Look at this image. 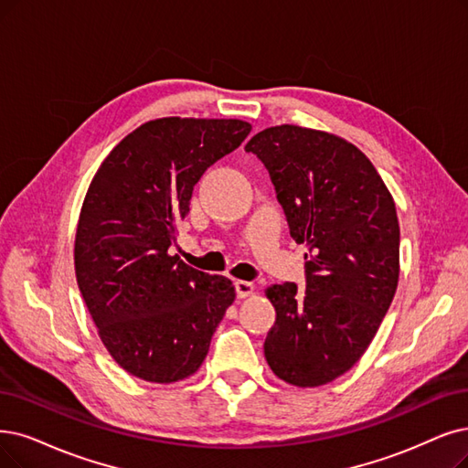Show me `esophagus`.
Masks as SVG:
<instances>
[{
    "mask_svg": "<svg viewBox=\"0 0 468 468\" xmlns=\"http://www.w3.org/2000/svg\"><path fill=\"white\" fill-rule=\"evenodd\" d=\"M236 293L241 299L251 297L255 293V286L253 282H248V280H236Z\"/></svg>",
    "mask_w": 468,
    "mask_h": 468,
    "instance_id": "obj_1",
    "label": "esophagus"
}]
</instances>
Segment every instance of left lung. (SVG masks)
I'll return each mask as SVG.
<instances>
[{
	"mask_svg": "<svg viewBox=\"0 0 468 468\" xmlns=\"http://www.w3.org/2000/svg\"><path fill=\"white\" fill-rule=\"evenodd\" d=\"M246 152L267 166L292 238L307 246V288H267L276 309L267 363L292 386L328 384L363 357L396 295L394 197L361 149L323 130L271 126Z\"/></svg>",
	"mask_w": 468,
	"mask_h": 468,
	"instance_id": "left-lung-1",
	"label": "left lung"
}]
</instances>
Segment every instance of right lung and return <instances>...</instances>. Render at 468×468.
<instances>
[{
	"label": "right lung",
	"mask_w": 468,
	"mask_h": 468,
	"mask_svg": "<svg viewBox=\"0 0 468 468\" xmlns=\"http://www.w3.org/2000/svg\"><path fill=\"white\" fill-rule=\"evenodd\" d=\"M250 133L238 119L149 121L111 149L91 178L74 271L105 349L128 375L173 384L207 357L234 284L192 269L169 248L201 175Z\"/></svg>",
	"instance_id": "add662e5"
}]
</instances>
